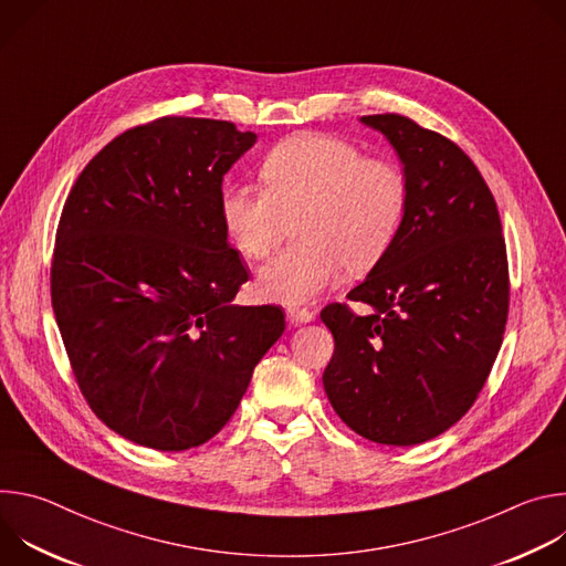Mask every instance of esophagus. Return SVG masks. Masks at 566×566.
<instances>
[{
	"instance_id": "1",
	"label": "esophagus",
	"mask_w": 566,
	"mask_h": 566,
	"mask_svg": "<svg viewBox=\"0 0 566 566\" xmlns=\"http://www.w3.org/2000/svg\"><path fill=\"white\" fill-rule=\"evenodd\" d=\"M286 313H289L291 322H295V325H306V322H311V319L315 317V313H313L311 308H306V306H297V304L289 306V308H286Z\"/></svg>"
}]
</instances>
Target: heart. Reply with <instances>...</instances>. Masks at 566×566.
Segmentation results:
<instances>
[{"label":"heart","mask_w":566,"mask_h":566,"mask_svg":"<svg viewBox=\"0 0 566 566\" xmlns=\"http://www.w3.org/2000/svg\"><path fill=\"white\" fill-rule=\"evenodd\" d=\"M262 190L230 184L219 219L230 247L247 260L273 253L295 219V247L260 271V291L295 304L336 286L345 269H374L408 212V177L394 160L365 156L338 136L297 134L277 143L260 166Z\"/></svg>","instance_id":"obj_1"}]
</instances>
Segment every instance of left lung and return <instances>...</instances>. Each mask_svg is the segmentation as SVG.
Here are the masks:
<instances>
[{
    "label": "left lung",
    "instance_id": "8db88e82",
    "mask_svg": "<svg viewBox=\"0 0 566 566\" xmlns=\"http://www.w3.org/2000/svg\"><path fill=\"white\" fill-rule=\"evenodd\" d=\"M402 160L406 221L352 302L319 317L334 334L322 374L336 415L360 437L417 446L454 426L500 354L511 282L497 203L470 156L408 116L376 114Z\"/></svg>",
    "mask_w": 566,
    "mask_h": 566
}]
</instances>
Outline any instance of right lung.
<instances>
[{
    "label": "right lung",
    "instance_id": "1",
    "mask_svg": "<svg viewBox=\"0 0 566 566\" xmlns=\"http://www.w3.org/2000/svg\"><path fill=\"white\" fill-rule=\"evenodd\" d=\"M228 120L164 116L107 143L55 232L51 302L94 415L164 452L212 439L284 334L282 306H234L249 280L219 219L223 175L253 147Z\"/></svg>",
    "mask_w": 566,
    "mask_h": 566
}]
</instances>
